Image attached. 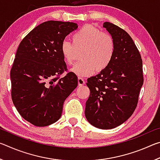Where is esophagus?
<instances>
[{"label": "esophagus", "instance_id": "34e87169", "mask_svg": "<svg viewBox=\"0 0 160 160\" xmlns=\"http://www.w3.org/2000/svg\"><path fill=\"white\" fill-rule=\"evenodd\" d=\"M78 85L79 86H82L85 84V81L84 80V78L82 77H78Z\"/></svg>", "mask_w": 160, "mask_h": 160}]
</instances>
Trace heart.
I'll use <instances>...</instances> for the list:
<instances>
[{"label": "heart", "instance_id": "heart-1", "mask_svg": "<svg viewBox=\"0 0 160 160\" xmlns=\"http://www.w3.org/2000/svg\"><path fill=\"white\" fill-rule=\"evenodd\" d=\"M72 43L68 40L62 42L60 51L63 60L72 65L76 57V49H82L78 62L71 68L78 76H89L95 70L102 71L109 66L115 53V42L107 32L92 25H85L72 36Z\"/></svg>", "mask_w": 160, "mask_h": 160}]
</instances>
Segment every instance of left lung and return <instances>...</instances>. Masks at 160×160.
<instances>
[{"instance_id":"1","label":"left lung","mask_w":160,"mask_h":160,"mask_svg":"<svg viewBox=\"0 0 160 160\" xmlns=\"http://www.w3.org/2000/svg\"><path fill=\"white\" fill-rule=\"evenodd\" d=\"M115 42L112 62L100 73L88 79L90 95L85 106V117L91 125L112 129L131 117L138 102L143 84L142 61L131 36L113 24H103Z\"/></svg>"}]
</instances>
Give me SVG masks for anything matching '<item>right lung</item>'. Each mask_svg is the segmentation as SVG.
<instances>
[{"instance_id": "obj_1", "label": "right lung", "mask_w": 160, "mask_h": 160, "mask_svg": "<svg viewBox=\"0 0 160 160\" xmlns=\"http://www.w3.org/2000/svg\"><path fill=\"white\" fill-rule=\"evenodd\" d=\"M76 23L44 22L22 40L10 80L12 102L22 117L36 126H47L61 118L65 100L78 86V77L67 70L61 44Z\"/></svg>"}]
</instances>
